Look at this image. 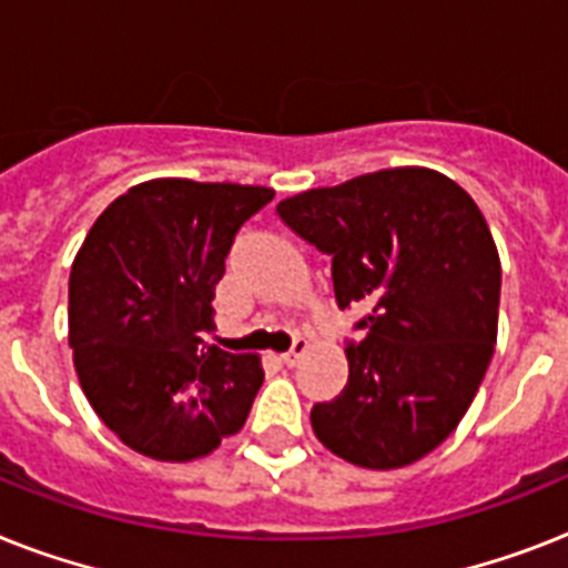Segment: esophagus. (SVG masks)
I'll return each instance as SVG.
<instances>
[{"mask_svg":"<svg viewBox=\"0 0 568 568\" xmlns=\"http://www.w3.org/2000/svg\"><path fill=\"white\" fill-rule=\"evenodd\" d=\"M306 352H308V341L306 337H297V341L292 343V349L280 355V361H283L285 366H294V364H300V357L306 355Z\"/></svg>","mask_w":568,"mask_h":568,"instance_id":"34e87169","label":"esophagus"}]
</instances>
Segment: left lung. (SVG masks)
Masks as SVG:
<instances>
[{
  "label": "left lung",
  "instance_id": "left-lung-1",
  "mask_svg": "<svg viewBox=\"0 0 568 568\" xmlns=\"http://www.w3.org/2000/svg\"><path fill=\"white\" fill-rule=\"evenodd\" d=\"M276 213L332 256L337 306L366 308L346 387L314 404V436L357 468L413 465L456 430L494 355L503 268L483 211L447 175L395 166Z\"/></svg>",
  "mask_w": 568,
  "mask_h": 568
}]
</instances>
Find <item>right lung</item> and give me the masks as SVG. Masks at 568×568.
<instances>
[{
	"label": "right lung",
	"mask_w": 568,
	"mask_h": 568,
	"mask_svg": "<svg viewBox=\"0 0 568 568\" xmlns=\"http://www.w3.org/2000/svg\"><path fill=\"white\" fill-rule=\"evenodd\" d=\"M271 187L152 179L118 195L69 276V343L85 398L123 445L159 462L213 454L242 430L260 355L207 346L225 256Z\"/></svg>",
	"instance_id": "add662e5"
}]
</instances>
